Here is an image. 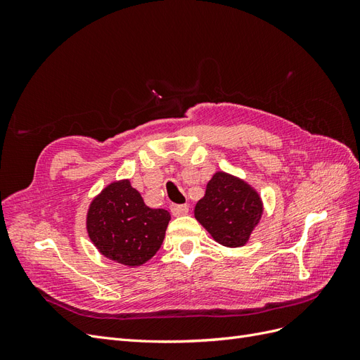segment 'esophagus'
I'll list each match as a JSON object with an SVG mask.
<instances>
[{"instance_id":"1","label":"esophagus","mask_w":360,"mask_h":360,"mask_svg":"<svg viewBox=\"0 0 360 360\" xmlns=\"http://www.w3.org/2000/svg\"><path fill=\"white\" fill-rule=\"evenodd\" d=\"M169 209L174 216H181V214H186L189 212V207L186 204H172Z\"/></svg>"}]
</instances>
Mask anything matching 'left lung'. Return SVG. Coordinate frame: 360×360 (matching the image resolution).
I'll return each mask as SVG.
<instances>
[{
  "mask_svg": "<svg viewBox=\"0 0 360 360\" xmlns=\"http://www.w3.org/2000/svg\"><path fill=\"white\" fill-rule=\"evenodd\" d=\"M263 205L255 191L225 172H216L204 198L195 205V217L217 243L243 246L258 224Z\"/></svg>",
  "mask_w": 360,
  "mask_h": 360,
  "instance_id": "obj_1",
  "label": "left lung"
}]
</instances>
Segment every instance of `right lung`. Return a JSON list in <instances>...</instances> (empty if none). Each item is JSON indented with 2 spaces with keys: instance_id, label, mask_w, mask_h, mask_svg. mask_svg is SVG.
I'll list each match as a JSON object with an SVG mask.
<instances>
[{
  "instance_id": "obj_1",
  "label": "right lung",
  "mask_w": 360,
  "mask_h": 360,
  "mask_svg": "<svg viewBox=\"0 0 360 360\" xmlns=\"http://www.w3.org/2000/svg\"><path fill=\"white\" fill-rule=\"evenodd\" d=\"M171 216L150 209L130 181L111 183L94 198L86 214V231L99 252L124 266H141L165 238Z\"/></svg>"
}]
</instances>
